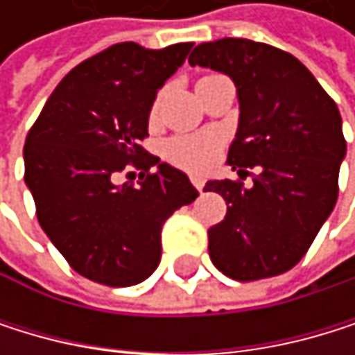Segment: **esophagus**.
I'll return each mask as SVG.
<instances>
[{"label":"esophagus","mask_w":355,"mask_h":355,"mask_svg":"<svg viewBox=\"0 0 355 355\" xmlns=\"http://www.w3.org/2000/svg\"><path fill=\"white\" fill-rule=\"evenodd\" d=\"M189 179H191L193 187H196L198 191H202V187H204V179H202V176H200V174H191Z\"/></svg>","instance_id":"esophagus-1"}]
</instances>
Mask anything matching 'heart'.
Here are the masks:
<instances>
[{
    "label": "heart",
    "instance_id": "b5f03b06",
    "mask_svg": "<svg viewBox=\"0 0 355 355\" xmlns=\"http://www.w3.org/2000/svg\"><path fill=\"white\" fill-rule=\"evenodd\" d=\"M219 140L211 134L172 138L166 144V157L189 170H207L217 155Z\"/></svg>",
    "mask_w": 355,
    "mask_h": 355
}]
</instances>
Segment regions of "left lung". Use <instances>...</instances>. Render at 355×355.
<instances>
[{"label":"left lung","mask_w":355,"mask_h":355,"mask_svg":"<svg viewBox=\"0 0 355 355\" xmlns=\"http://www.w3.org/2000/svg\"><path fill=\"white\" fill-rule=\"evenodd\" d=\"M191 65L232 78L239 128L227 164L253 185L209 181L227 204L225 219L209 230L213 264L230 279L255 281L296 266L338 196V168L347 144L336 104L306 67L281 49L223 37L202 42Z\"/></svg>","instance_id":"left-lung-1"}]
</instances>
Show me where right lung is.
Wrapping results in <instances>:
<instances>
[{"label":"right lung","instance_id":"add662e5","mask_svg":"<svg viewBox=\"0 0 355 355\" xmlns=\"http://www.w3.org/2000/svg\"><path fill=\"white\" fill-rule=\"evenodd\" d=\"M191 46L123 42L83 61L27 134L25 183L37 221L91 281L125 288L151 277L162 260L164 221L198 198L185 172L140 146L157 91ZM130 161L143 170L139 185L116 186V172Z\"/></svg>","mask_w":355,"mask_h":355}]
</instances>
